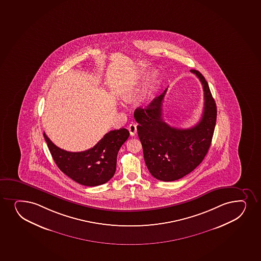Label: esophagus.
I'll return each mask as SVG.
<instances>
[{"mask_svg": "<svg viewBox=\"0 0 261 261\" xmlns=\"http://www.w3.org/2000/svg\"><path fill=\"white\" fill-rule=\"evenodd\" d=\"M128 129H129L130 136L133 137V136H135L136 133H137V125H136L135 123H130L129 127H128Z\"/></svg>", "mask_w": 261, "mask_h": 261, "instance_id": "1", "label": "esophagus"}]
</instances>
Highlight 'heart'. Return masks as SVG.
<instances>
[{
    "label": "heart",
    "mask_w": 261,
    "mask_h": 261,
    "mask_svg": "<svg viewBox=\"0 0 261 261\" xmlns=\"http://www.w3.org/2000/svg\"><path fill=\"white\" fill-rule=\"evenodd\" d=\"M123 99H128V96H123Z\"/></svg>",
    "instance_id": "heart-1"
}]
</instances>
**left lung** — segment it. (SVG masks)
I'll list each match as a JSON object with an SVG mask.
<instances>
[{"label": "left lung", "instance_id": "1", "mask_svg": "<svg viewBox=\"0 0 261 261\" xmlns=\"http://www.w3.org/2000/svg\"><path fill=\"white\" fill-rule=\"evenodd\" d=\"M204 90L203 116L190 129L171 127L163 119L164 93L145 108L136 109L138 134L147 168L156 179L170 182L179 179L200 165L208 152L217 119V106L206 80L200 72L191 69Z\"/></svg>", "mask_w": 261, "mask_h": 261}]
</instances>
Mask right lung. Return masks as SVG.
Segmentation results:
<instances>
[{"label": "right lung", "instance_id": "obj_1", "mask_svg": "<svg viewBox=\"0 0 261 261\" xmlns=\"http://www.w3.org/2000/svg\"><path fill=\"white\" fill-rule=\"evenodd\" d=\"M129 136V130L124 128L111 130L89 150L70 152L57 147L43 133L58 168L76 183L85 186H101L114 176L117 153Z\"/></svg>", "mask_w": 261, "mask_h": 261}]
</instances>
